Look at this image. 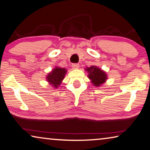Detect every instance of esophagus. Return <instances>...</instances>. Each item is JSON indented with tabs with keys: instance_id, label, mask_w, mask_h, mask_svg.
I'll list each match as a JSON object with an SVG mask.
<instances>
[{
	"instance_id": "1",
	"label": "esophagus",
	"mask_w": 150,
	"mask_h": 150,
	"mask_svg": "<svg viewBox=\"0 0 150 150\" xmlns=\"http://www.w3.org/2000/svg\"><path fill=\"white\" fill-rule=\"evenodd\" d=\"M72 67L73 69H77L79 67V64H73Z\"/></svg>"
}]
</instances>
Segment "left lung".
<instances>
[{"instance_id": "left-lung-1", "label": "left lung", "mask_w": 150, "mask_h": 150, "mask_svg": "<svg viewBox=\"0 0 150 150\" xmlns=\"http://www.w3.org/2000/svg\"><path fill=\"white\" fill-rule=\"evenodd\" d=\"M88 72V77L95 87H100L108 79V75L104 71L96 66H91L85 69Z\"/></svg>"}]
</instances>
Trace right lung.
<instances>
[{
    "label": "right lung",
    "mask_w": 150,
    "mask_h": 150,
    "mask_svg": "<svg viewBox=\"0 0 150 150\" xmlns=\"http://www.w3.org/2000/svg\"><path fill=\"white\" fill-rule=\"evenodd\" d=\"M67 72V71L66 69L61 68L57 66L50 73H48L46 79L54 88H59L62 80L64 79Z\"/></svg>",
    "instance_id": "right-lung-1"
}]
</instances>
